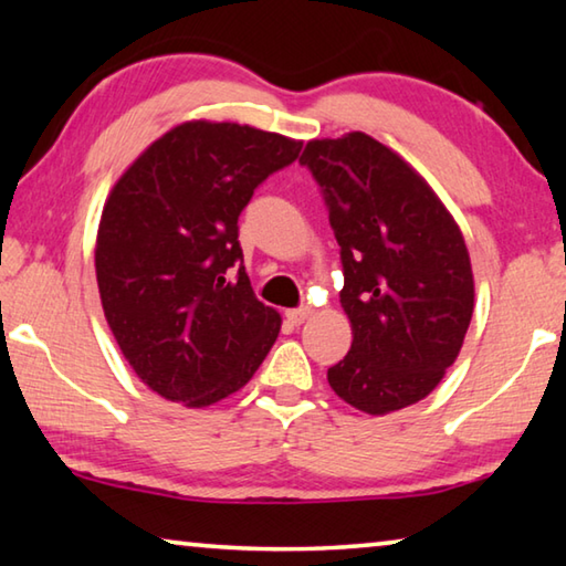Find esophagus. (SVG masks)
<instances>
[{"label":"esophagus","instance_id":"esophagus-1","mask_svg":"<svg viewBox=\"0 0 566 566\" xmlns=\"http://www.w3.org/2000/svg\"><path fill=\"white\" fill-rule=\"evenodd\" d=\"M312 306H300V310H290V312H286V319H290L292 324H302V322H306V319H310L312 317Z\"/></svg>","mask_w":566,"mask_h":566}]
</instances>
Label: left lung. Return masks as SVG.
Segmentation results:
<instances>
[{"label":"left lung","instance_id":"1","mask_svg":"<svg viewBox=\"0 0 566 566\" xmlns=\"http://www.w3.org/2000/svg\"><path fill=\"white\" fill-rule=\"evenodd\" d=\"M300 165L329 209L354 334L329 387L367 415L415 405L442 381L472 322L464 237L432 187L369 134L306 142Z\"/></svg>","mask_w":566,"mask_h":566}]
</instances>
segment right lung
Listing matches in <instances>:
<instances>
[{"instance_id":"add662e5","label":"right lung","mask_w":566,"mask_h":566,"mask_svg":"<svg viewBox=\"0 0 566 566\" xmlns=\"http://www.w3.org/2000/svg\"><path fill=\"white\" fill-rule=\"evenodd\" d=\"M302 142L232 122H185L142 151L104 205L97 284L124 359L159 397L209 407L242 389L280 334L256 300L239 214Z\"/></svg>"}]
</instances>
